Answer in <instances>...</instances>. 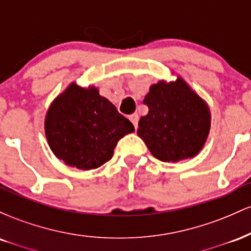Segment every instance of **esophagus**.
Here are the masks:
<instances>
[{
    "mask_svg": "<svg viewBox=\"0 0 251 251\" xmlns=\"http://www.w3.org/2000/svg\"><path fill=\"white\" fill-rule=\"evenodd\" d=\"M129 120H131L132 124L134 125V128L137 129L138 127V122H139V116L137 113H133L132 116H129Z\"/></svg>",
    "mask_w": 251,
    "mask_h": 251,
    "instance_id": "1",
    "label": "esophagus"
}]
</instances>
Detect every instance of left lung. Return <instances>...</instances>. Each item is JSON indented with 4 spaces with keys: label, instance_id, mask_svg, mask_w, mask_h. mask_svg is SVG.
I'll list each match as a JSON object with an SVG mask.
<instances>
[{
    "label": "left lung",
    "instance_id": "1",
    "mask_svg": "<svg viewBox=\"0 0 251 251\" xmlns=\"http://www.w3.org/2000/svg\"><path fill=\"white\" fill-rule=\"evenodd\" d=\"M144 103L149 113L140 118L137 134L157 159L176 163L198 154L209 135L211 114L188 83L180 76L154 83Z\"/></svg>",
    "mask_w": 251,
    "mask_h": 251
}]
</instances>
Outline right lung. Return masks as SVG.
<instances>
[{"instance_id":"right-lung-1","label":"right lung","mask_w":251,"mask_h":251,"mask_svg":"<svg viewBox=\"0 0 251 251\" xmlns=\"http://www.w3.org/2000/svg\"><path fill=\"white\" fill-rule=\"evenodd\" d=\"M45 132L59 159L92 170L111 159L117 143L134 132V126L94 86L83 88L72 82L48 108Z\"/></svg>"}]
</instances>
